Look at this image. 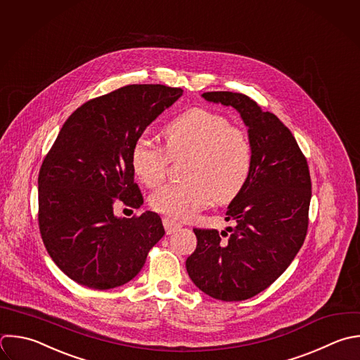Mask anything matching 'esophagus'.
I'll list each match as a JSON object with an SVG mask.
<instances>
[{
    "mask_svg": "<svg viewBox=\"0 0 360 360\" xmlns=\"http://www.w3.org/2000/svg\"><path fill=\"white\" fill-rule=\"evenodd\" d=\"M163 225H165V229H166L167 235L174 233L176 231H179L181 228V224H179V222H176V221H173L172 218H167V217L163 218Z\"/></svg>",
    "mask_w": 360,
    "mask_h": 360,
    "instance_id": "34e87169",
    "label": "esophagus"
}]
</instances>
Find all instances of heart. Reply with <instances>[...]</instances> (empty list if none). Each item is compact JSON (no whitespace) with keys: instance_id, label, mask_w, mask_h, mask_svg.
Masks as SVG:
<instances>
[{"instance_id":"heart-1","label":"heart","mask_w":360,"mask_h":360,"mask_svg":"<svg viewBox=\"0 0 360 360\" xmlns=\"http://www.w3.org/2000/svg\"><path fill=\"white\" fill-rule=\"evenodd\" d=\"M165 149L146 135L135 139L129 162L135 176L148 187L159 186L170 159L188 155L181 183H169L155 191V211L176 219H190L212 200H232L246 184L253 149L248 134L207 108H191L173 118L163 129Z\"/></svg>"}]
</instances>
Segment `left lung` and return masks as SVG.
Here are the masks:
<instances>
[{
	"instance_id": "1",
	"label": "left lung",
	"mask_w": 360,
	"mask_h": 360,
	"mask_svg": "<svg viewBox=\"0 0 360 360\" xmlns=\"http://www.w3.org/2000/svg\"><path fill=\"white\" fill-rule=\"evenodd\" d=\"M202 98L235 108L248 127L253 166L226 210L235 221L221 233L194 228L197 248L186 260L193 283L222 301L248 300L290 266L308 228L311 177L290 129L248 96L204 93Z\"/></svg>"
}]
</instances>
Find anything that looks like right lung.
<instances>
[{
  "instance_id": "1",
  "label": "right lung",
  "mask_w": 360,
  "mask_h": 360,
  "mask_svg": "<svg viewBox=\"0 0 360 360\" xmlns=\"http://www.w3.org/2000/svg\"><path fill=\"white\" fill-rule=\"evenodd\" d=\"M183 96L132 84L87 101L62 127L39 177V229L48 253L76 283L108 290L132 280L165 228L156 212L121 218L115 202L143 197L129 162L138 136Z\"/></svg>"
}]
</instances>
